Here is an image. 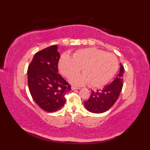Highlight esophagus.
Listing matches in <instances>:
<instances>
[{
	"label": "esophagus",
	"mask_w": 150,
	"mask_h": 150,
	"mask_svg": "<svg viewBox=\"0 0 150 150\" xmlns=\"http://www.w3.org/2000/svg\"><path fill=\"white\" fill-rule=\"evenodd\" d=\"M79 89H80V88L73 86H71V90H79Z\"/></svg>",
	"instance_id": "obj_1"
}]
</instances>
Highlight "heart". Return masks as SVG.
I'll return each instance as SVG.
<instances>
[{"label": "heart", "mask_w": 150, "mask_h": 150, "mask_svg": "<svg viewBox=\"0 0 150 150\" xmlns=\"http://www.w3.org/2000/svg\"><path fill=\"white\" fill-rule=\"evenodd\" d=\"M82 68L84 74L72 77V83L77 85L90 83L91 86L100 87L115 75L119 69V60L113 54L95 47L79 50L73 57L66 53L60 57L59 68L66 77L77 74Z\"/></svg>", "instance_id": "heart-1"}]
</instances>
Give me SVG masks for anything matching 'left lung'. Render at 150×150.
<instances>
[{
    "mask_svg": "<svg viewBox=\"0 0 150 150\" xmlns=\"http://www.w3.org/2000/svg\"><path fill=\"white\" fill-rule=\"evenodd\" d=\"M124 68L120 64V71L111 84L96 91H91L89 99L84 102V106L90 112L101 113L113 106L119 98L123 86V75Z\"/></svg>",
    "mask_w": 150,
    "mask_h": 150,
    "instance_id": "obj_1",
    "label": "left lung"
}]
</instances>
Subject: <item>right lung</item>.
Segmentation results:
<instances>
[{"label":"right lung","instance_id":"add662e5","mask_svg":"<svg viewBox=\"0 0 150 150\" xmlns=\"http://www.w3.org/2000/svg\"><path fill=\"white\" fill-rule=\"evenodd\" d=\"M57 45L35 54L28 68V83L33 99L41 109L54 112L66 103L71 86L58 73L60 53Z\"/></svg>","mask_w":150,"mask_h":150}]
</instances>
